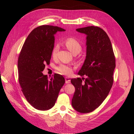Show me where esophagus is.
<instances>
[{
    "instance_id": "obj_1",
    "label": "esophagus",
    "mask_w": 134,
    "mask_h": 134,
    "mask_svg": "<svg viewBox=\"0 0 134 134\" xmlns=\"http://www.w3.org/2000/svg\"><path fill=\"white\" fill-rule=\"evenodd\" d=\"M65 83L66 84H69V83H70V82H71V80H70L69 78H68V77H65Z\"/></svg>"
}]
</instances>
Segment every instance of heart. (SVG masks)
<instances>
[{
	"mask_svg": "<svg viewBox=\"0 0 134 134\" xmlns=\"http://www.w3.org/2000/svg\"><path fill=\"white\" fill-rule=\"evenodd\" d=\"M64 43L70 52H71L73 54L79 53L82 48L81 44L80 43L79 40L74 37H70L67 38L64 41ZM59 49V45L58 44H55L54 46V47H53L52 51V55L53 57L54 58L55 57ZM56 70L60 74L67 75H71L72 72V66H71L70 65L65 64H60L59 66L56 67Z\"/></svg>",
	"mask_w": 134,
	"mask_h": 134,
	"instance_id": "obj_1",
	"label": "heart"
}]
</instances>
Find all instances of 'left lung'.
Returning a JSON list of instances; mask_svg holds the SVG:
<instances>
[{"mask_svg":"<svg viewBox=\"0 0 134 134\" xmlns=\"http://www.w3.org/2000/svg\"><path fill=\"white\" fill-rule=\"evenodd\" d=\"M76 30L87 35L86 58L78 73L87 78L71 80L75 88L71 104L79 113H88L103 103L111 90L115 58L111 41L103 29L88 26Z\"/></svg>","mask_w":134,"mask_h":134,"instance_id":"8db88e82","label":"left lung"}]
</instances>
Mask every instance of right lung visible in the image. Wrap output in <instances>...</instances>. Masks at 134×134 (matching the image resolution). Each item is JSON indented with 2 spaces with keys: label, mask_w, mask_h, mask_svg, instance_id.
<instances>
[{
  "label": "right lung",
  "mask_w": 134,
  "mask_h": 134,
  "mask_svg": "<svg viewBox=\"0 0 134 134\" xmlns=\"http://www.w3.org/2000/svg\"><path fill=\"white\" fill-rule=\"evenodd\" d=\"M65 30L57 26L42 25L34 29L27 37L19 54V81L27 101L38 110L54 105L65 83L63 75L54 74L50 80L42 71L49 64L54 44V35Z\"/></svg>",
  "instance_id": "right-lung-1"
}]
</instances>
